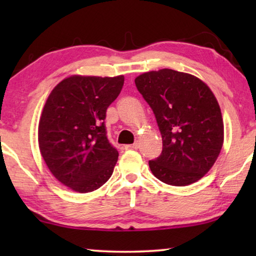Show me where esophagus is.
Returning <instances> with one entry per match:
<instances>
[{
  "label": "esophagus",
  "instance_id": "esophagus-1",
  "mask_svg": "<svg viewBox=\"0 0 256 256\" xmlns=\"http://www.w3.org/2000/svg\"><path fill=\"white\" fill-rule=\"evenodd\" d=\"M138 146H140V144H138V142L136 141V142H134L133 144H128V146H125V149H132V150H136V149L138 148Z\"/></svg>",
  "mask_w": 256,
  "mask_h": 256
}]
</instances>
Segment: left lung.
Listing matches in <instances>:
<instances>
[{
    "instance_id": "obj_1",
    "label": "left lung",
    "mask_w": 256,
    "mask_h": 256,
    "mask_svg": "<svg viewBox=\"0 0 256 256\" xmlns=\"http://www.w3.org/2000/svg\"><path fill=\"white\" fill-rule=\"evenodd\" d=\"M136 86L149 104L162 138V151L149 167L159 180L186 186L214 166L224 144L219 104L198 78L170 68L138 76Z\"/></svg>"
}]
</instances>
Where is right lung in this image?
Here are the masks:
<instances>
[{"mask_svg": "<svg viewBox=\"0 0 256 256\" xmlns=\"http://www.w3.org/2000/svg\"><path fill=\"white\" fill-rule=\"evenodd\" d=\"M123 84V76H73L47 98L38 126L40 154L55 178L76 192H92L112 174L118 151L108 140L105 118Z\"/></svg>", "mask_w": 256, "mask_h": 256, "instance_id": "obj_1", "label": "right lung"}]
</instances>
